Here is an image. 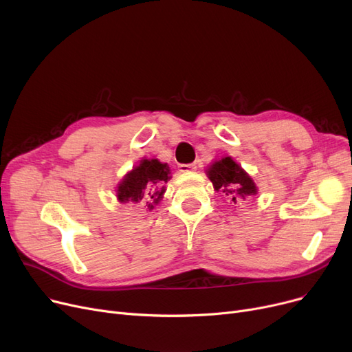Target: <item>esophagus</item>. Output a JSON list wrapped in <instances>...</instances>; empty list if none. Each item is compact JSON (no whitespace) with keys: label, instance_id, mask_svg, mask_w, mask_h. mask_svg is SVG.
Listing matches in <instances>:
<instances>
[{"label":"esophagus","instance_id":"34e87169","mask_svg":"<svg viewBox=\"0 0 352 352\" xmlns=\"http://www.w3.org/2000/svg\"><path fill=\"white\" fill-rule=\"evenodd\" d=\"M178 168H179V173H192L197 170V165L195 164H181Z\"/></svg>","mask_w":352,"mask_h":352}]
</instances>
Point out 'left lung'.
I'll use <instances>...</instances> for the list:
<instances>
[{
  "label": "left lung",
  "instance_id": "8db88e82",
  "mask_svg": "<svg viewBox=\"0 0 352 352\" xmlns=\"http://www.w3.org/2000/svg\"><path fill=\"white\" fill-rule=\"evenodd\" d=\"M206 174L212 182L214 190L223 192L234 204H236L238 199H245L247 197L258 194L254 179L231 157L211 162Z\"/></svg>",
  "mask_w": 352,
  "mask_h": 352
}]
</instances>
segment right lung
I'll list each match as a JSON object with an SVG mask.
<instances>
[{
	"instance_id": "right-lung-1",
	"label": "right lung",
	"mask_w": 352,
	"mask_h": 352,
	"mask_svg": "<svg viewBox=\"0 0 352 352\" xmlns=\"http://www.w3.org/2000/svg\"><path fill=\"white\" fill-rule=\"evenodd\" d=\"M170 166L157 158H142L138 165L133 166L117 186V199L125 202H144L146 211L154 210L165 194V184L171 178Z\"/></svg>"
}]
</instances>
